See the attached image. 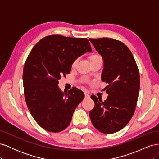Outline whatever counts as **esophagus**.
<instances>
[{
	"label": "esophagus",
	"mask_w": 159,
	"mask_h": 159,
	"mask_svg": "<svg viewBox=\"0 0 159 159\" xmlns=\"http://www.w3.org/2000/svg\"><path fill=\"white\" fill-rule=\"evenodd\" d=\"M85 98H89V95H88V93H85Z\"/></svg>",
	"instance_id": "1"
}]
</instances>
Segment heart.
Instances as JSON below:
<instances>
[{
    "instance_id": "b5f03b06",
    "label": "heart",
    "mask_w": 159,
    "mask_h": 159,
    "mask_svg": "<svg viewBox=\"0 0 159 159\" xmlns=\"http://www.w3.org/2000/svg\"><path fill=\"white\" fill-rule=\"evenodd\" d=\"M99 57V56H98V55H92V56H91L89 57V60H93V59H95V58H96V57ZM75 63H76V61H75L74 62L73 65L74 66V65L75 64Z\"/></svg>"
}]
</instances>
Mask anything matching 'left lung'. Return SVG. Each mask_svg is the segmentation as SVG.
Instances as JSON below:
<instances>
[{
  "instance_id": "8db88e82",
  "label": "left lung",
  "mask_w": 159,
  "mask_h": 159,
  "mask_svg": "<svg viewBox=\"0 0 159 159\" xmlns=\"http://www.w3.org/2000/svg\"><path fill=\"white\" fill-rule=\"evenodd\" d=\"M102 56L101 78L109 84L103 89L109 95L103 102L92 95L94 108L89 117L100 132L111 134L127 125L134 114L140 89V76L131 52L123 42L109 38H90Z\"/></svg>"
}]
</instances>
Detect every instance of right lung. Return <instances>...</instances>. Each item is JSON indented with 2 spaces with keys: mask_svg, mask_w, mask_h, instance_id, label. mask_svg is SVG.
Returning <instances> with one entry per match:
<instances>
[{
  "mask_svg": "<svg viewBox=\"0 0 159 159\" xmlns=\"http://www.w3.org/2000/svg\"><path fill=\"white\" fill-rule=\"evenodd\" d=\"M91 52L87 38L52 35L40 40L28 55L22 77L25 100L34 119L46 131L60 132L70 125L84 93L76 88L63 92L58 80L70 73L78 57Z\"/></svg>",
  "mask_w": 159,
  "mask_h": 159,
  "instance_id": "add662e5",
  "label": "right lung"
}]
</instances>
